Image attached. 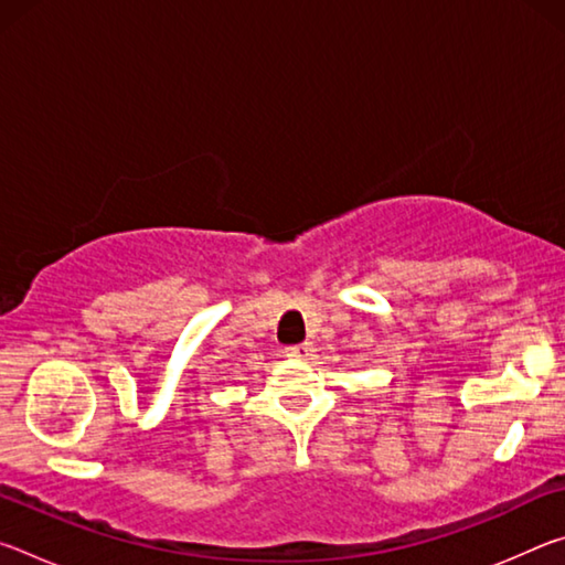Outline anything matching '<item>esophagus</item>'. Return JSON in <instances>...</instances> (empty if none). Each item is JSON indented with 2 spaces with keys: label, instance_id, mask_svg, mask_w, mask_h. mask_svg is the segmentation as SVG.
I'll return each instance as SVG.
<instances>
[{
  "label": "esophagus",
  "instance_id": "obj_1",
  "mask_svg": "<svg viewBox=\"0 0 565 565\" xmlns=\"http://www.w3.org/2000/svg\"><path fill=\"white\" fill-rule=\"evenodd\" d=\"M286 356H291V359H309V356H313V343H309V341L294 343V347L286 349Z\"/></svg>",
  "mask_w": 565,
  "mask_h": 565
}]
</instances>
